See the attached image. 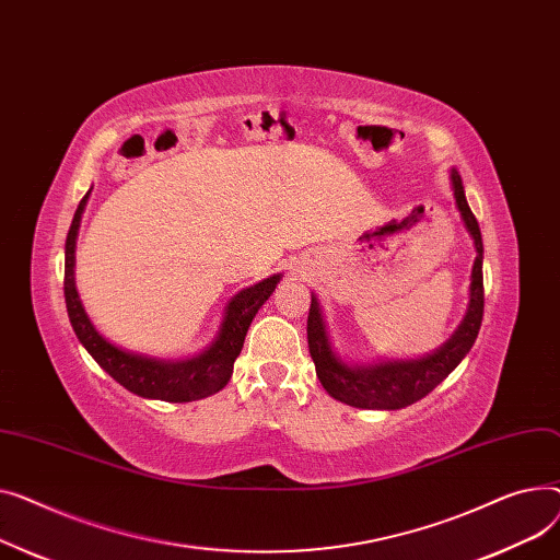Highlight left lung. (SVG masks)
Here are the masks:
<instances>
[{"label":"left lung","instance_id":"obj_1","mask_svg":"<svg viewBox=\"0 0 560 560\" xmlns=\"http://www.w3.org/2000/svg\"><path fill=\"white\" fill-rule=\"evenodd\" d=\"M452 191L456 210L464 219L468 235L472 237L477 257L470 273V293L468 310L464 320L458 323L454 335L434 352L422 354L416 359H373L369 364H350L332 346L327 335V323L323 316V307L312 293V305L307 316V343L310 354L314 359L316 375L323 388L339 402H346L357 409H405L427 393H432L470 352L483 318V244L479 223L466 201V191L462 176L456 170L450 172Z\"/></svg>","mask_w":560,"mask_h":560}]
</instances>
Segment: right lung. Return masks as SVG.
Returning <instances> with one entry per match:
<instances>
[{
    "instance_id": "obj_1",
    "label": "right lung",
    "mask_w": 560,
    "mask_h": 560,
    "mask_svg": "<svg viewBox=\"0 0 560 560\" xmlns=\"http://www.w3.org/2000/svg\"><path fill=\"white\" fill-rule=\"evenodd\" d=\"M90 191L79 203L68 242H65V305H68V316L79 341L115 382L140 398L162 402H194L221 390L230 382V375H233L235 359L244 348L246 332L257 310L269 301V295L282 280V273L269 276L235 293L223 310V320L214 341L199 354L185 359H162L115 346L90 320L74 278L77 237Z\"/></svg>"
}]
</instances>
